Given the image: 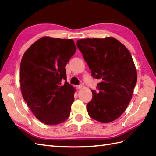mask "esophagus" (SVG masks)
<instances>
[{"label":"esophagus","instance_id":"1","mask_svg":"<svg viewBox=\"0 0 156 156\" xmlns=\"http://www.w3.org/2000/svg\"><path fill=\"white\" fill-rule=\"evenodd\" d=\"M82 88H83L82 85H79L77 87V89H78V90H81Z\"/></svg>","mask_w":156,"mask_h":156}]
</instances>
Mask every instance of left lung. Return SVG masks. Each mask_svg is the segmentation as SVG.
<instances>
[{"instance_id":"obj_1","label":"left lung","mask_w":156,"mask_h":156,"mask_svg":"<svg viewBox=\"0 0 156 156\" xmlns=\"http://www.w3.org/2000/svg\"><path fill=\"white\" fill-rule=\"evenodd\" d=\"M77 46L92 76L101 80L87 105L88 115L101 123L116 120L128 105L137 80L129 51L111 37L78 40Z\"/></svg>"}]
</instances>
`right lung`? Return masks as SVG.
<instances>
[{"instance_id":"obj_1","label":"right lung","mask_w":156,"mask_h":156,"mask_svg":"<svg viewBox=\"0 0 156 156\" xmlns=\"http://www.w3.org/2000/svg\"><path fill=\"white\" fill-rule=\"evenodd\" d=\"M76 51L72 39L45 36L23 55L20 87L23 99L37 120L58 125L68 119L74 101L75 88L66 81L65 67Z\"/></svg>"}]
</instances>
